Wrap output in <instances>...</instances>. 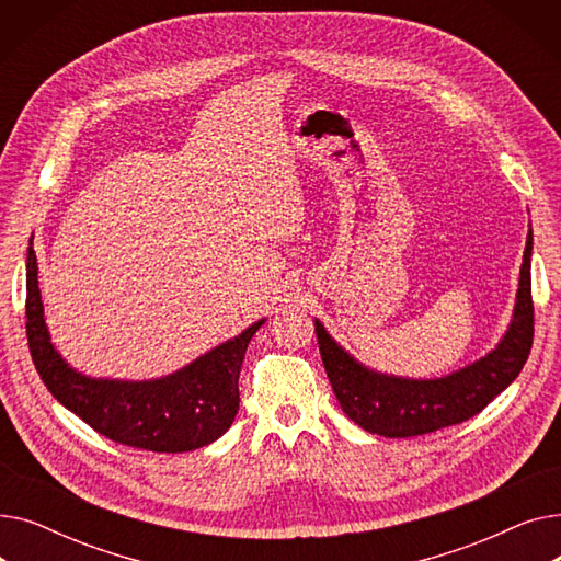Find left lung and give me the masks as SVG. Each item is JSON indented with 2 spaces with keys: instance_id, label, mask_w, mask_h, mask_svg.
Masks as SVG:
<instances>
[{
  "instance_id": "8db88e82",
  "label": "left lung",
  "mask_w": 561,
  "mask_h": 561,
  "mask_svg": "<svg viewBox=\"0 0 561 561\" xmlns=\"http://www.w3.org/2000/svg\"><path fill=\"white\" fill-rule=\"evenodd\" d=\"M529 256H533V231L525 243L514 320L505 339L484 359L444 379L416 381L370 373L343 352L325 328L316 322L320 357L345 414L366 432L389 438L430 434L480 414L518 377L533 350L535 305Z\"/></svg>"
}]
</instances>
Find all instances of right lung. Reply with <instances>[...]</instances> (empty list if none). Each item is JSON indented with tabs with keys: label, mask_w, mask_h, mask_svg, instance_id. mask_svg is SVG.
I'll return each instance as SVG.
<instances>
[{
	"label": "right lung",
	"mask_w": 561,
	"mask_h": 561,
	"mask_svg": "<svg viewBox=\"0 0 561 561\" xmlns=\"http://www.w3.org/2000/svg\"><path fill=\"white\" fill-rule=\"evenodd\" d=\"M254 322L184 370L154 381H111L75 373L49 343L34 248L26 254V339L49 393L102 436L152 453H188L222 436L239 411V375Z\"/></svg>",
	"instance_id": "obj_1"
}]
</instances>
